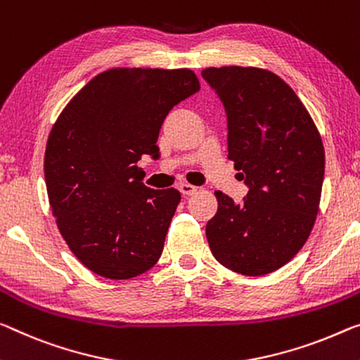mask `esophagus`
Instances as JSON below:
<instances>
[{
    "instance_id": "esophagus-1",
    "label": "esophagus",
    "mask_w": 360,
    "mask_h": 360,
    "mask_svg": "<svg viewBox=\"0 0 360 360\" xmlns=\"http://www.w3.org/2000/svg\"><path fill=\"white\" fill-rule=\"evenodd\" d=\"M179 190H180V193L184 196H190V195H193V193H195L198 188L196 186H193V185H190V184H180L179 185Z\"/></svg>"
}]
</instances>
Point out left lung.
I'll list each match as a JSON object with an SVG mask.
<instances>
[{"instance_id":"obj_1","label":"left lung","mask_w":360,"mask_h":360,"mask_svg":"<svg viewBox=\"0 0 360 360\" xmlns=\"http://www.w3.org/2000/svg\"><path fill=\"white\" fill-rule=\"evenodd\" d=\"M201 75L224 104L229 159L250 190L243 202L215 191L209 248L236 274H270L296 256L314 226L325 174L322 138L301 99L272 72L231 65Z\"/></svg>"}]
</instances>
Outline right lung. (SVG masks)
Instances as JSON below:
<instances>
[{"mask_svg":"<svg viewBox=\"0 0 360 360\" xmlns=\"http://www.w3.org/2000/svg\"><path fill=\"white\" fill-rule=\"evenodd\" d=\"M196 91L190 69H110L54 124L45 153L49 204L70 251L96 275L134 278L161 257L180 191L145 186L136 162L161 156L164 119Z\"/></svg>","mask_w":360,"mask_h":360,"instance_id":"add662e5","label":"right lung"}]
</instances>
